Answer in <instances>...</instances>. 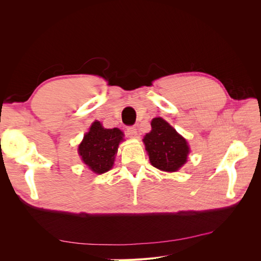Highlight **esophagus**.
I'll return each mask as SVG.
<instances>
[{"instance_id": "obj_1", "label": "esophagus", "mask_w": 261, "mask_h": 261, "mask_svg": "<svg viewBox=\"0 0 261 261\" xmlns=\"http://www.w3.org/2000/svg\"><path fill=\"white\" fill-rule=\"evenodd\" d=\"M126 134H127L128 137H136L137 136V128L135 126H128L127 129H126Z\"/></svg>"}]
</instances>
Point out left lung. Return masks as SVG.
Masks as SVG:
<instances>
[{
    "mask_svg": "<svg viewBox=\"0 0 261 261\" xmlns=\"http://www.w3.org/2000/svg\"><path fill=\"white\" fill-rule=\"evenodd\" d=\"M151 127L144 138L150 162L161 171H177L187 161L189 148L186 140L161 117L153 118Z\"/></svg>",
    "mask_w": 261,
    "mask_h": 261,
    "instance_id": "obj_1",
    "label": "left lung"
}]
</instances>
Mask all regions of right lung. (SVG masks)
Wrapping results in <instances>:
<instances>
[{
	"label": "right lung",
	"instance_id": "1",
	"mask_svg": "<svg viewBox=\"0 0 261 261\" xmlns=\"http://www.w3.org/2000/svg\"><path fill=\"white\" fill-rule=\"evenodd\" d=\"M121 140H123V133L120 129L103 128L101 123L96 121L84 136V140L78 147V152L91 171L102 174L113 167Z\"/></svg>",
	"mask_w": 261,
	"mask_h": 261
}]
</instances>
